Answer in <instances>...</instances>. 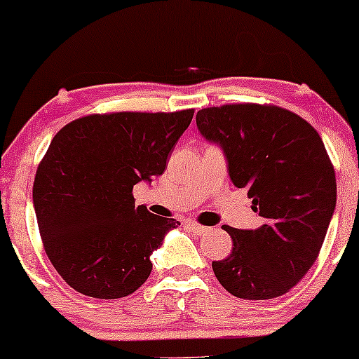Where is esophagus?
Here are the masks:
<instances>
[{
	"instance_id": "obj_1",
	"label": "esophagus",
	"mask_w": 359,
	"mask_h": 359,
	"mask_svg": "<svg viewBox=\"0 0 359 359\" xmlns=\"http://www.w3.org/2000/svg\"><path fill=\"white\" fill-rule=\"evenodd\" d=\"M187 226L191 228L192 233L198 235V237H201V235L210 233V230H211L210 226H203V224H199V223H196V222H189V223H187Z\"/></svg>"
}]
</instances>
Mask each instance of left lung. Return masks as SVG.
I'll use <instances>...</instances> for the list:
<instances>
[{"instance_id":"obj_1","label":"left lung","mask_w":359,"mask_h":359,"mask_svg":"<svg viewBox=\"0 0 359 359\" xmlns=\"http://www.w3.org/2000/svg\"><path fill=\"white\" fill-rule=\"evenodd\" d=\"M204 140L223 149L235 187L264 218L255 230L224 224L231 254L212 262L216 279L243 300H271L309 273L336 210V173L322 137L274 105L233 104L196 116Z\"/></svg>"}]
</instances>
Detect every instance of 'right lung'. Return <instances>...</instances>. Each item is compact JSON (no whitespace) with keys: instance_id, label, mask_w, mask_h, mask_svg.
Masks as SVG:
<instances>
[{"instance_id":"add662e5","label":"right lung","mask_w":359,"mask_h":359,"mask_svg":"<svg viewBox=\"0 0 359 359\" xmlns=\"http://www.w3.org/2000/svg\"><path fill=\"white\" fill-rule=\"evenodd\" d=\"M194 110L114 112L66 124L34 180V208L49 261L78 293L128 297L153 269L151 254L179 226L135 206L133 187L165 172Z\"/></svg>"}]
</instances>
